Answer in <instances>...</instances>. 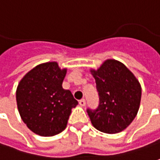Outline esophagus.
<instances>
[{
	"instance_id": "1",
	"label": "esophagus",
	"mask_w": 160,
	"mask_h": 160,
	"mask_svg": "<svg viewBox=\"0 0 160 160\" xmlns=\"http://www.w3.org/2000/svg\"><path fill=\"white\" fill-rule=\"evenodd\" d=\"M79 103H80V106H85L86 100L84 99V98H82V99H80V101H79Z\"/></svg>"
}]
</instances>
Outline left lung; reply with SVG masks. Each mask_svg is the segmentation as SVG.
Wrapping results in <instances>:
<instances>
[{"instance_id": "left-lung-1", "label": "left lung", "mask_w": 160, "mask_h": 160, "mask_svg": "<svg viewBox=\"0 0 160 160\" xmlns=\"http://www.w3.org/2000/svg\"><path fill=\"white\" fill-rule=\"evenodd\" d=\"M91 72L99 97L97 109H87L91 123L103 133L121 132L133 121L140 106L139 81L123 63L112 59Z\"/></svg>"}]
</instances>
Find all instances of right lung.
I'll use <instances>...</instances> for the list:
<instances>
[{
	"label": "right lung",
	"mask_w": 160,
	"mask_h": 160,
	"mask_svg": "<svg viewBox=\"0 0 160 160\" xmlns=\"http://www.w3.org/2000/svg\"><path fill=\"white\" fill-rule=\"evenodd\" d=\"M66 70L58 63L37 65L17 88L20 116L28 128L42 136H53L65 129L71 110L78 104L72 92L62 87Z\"/></svg>",
	"instance_id": "add662e5"
}]
</instances>
